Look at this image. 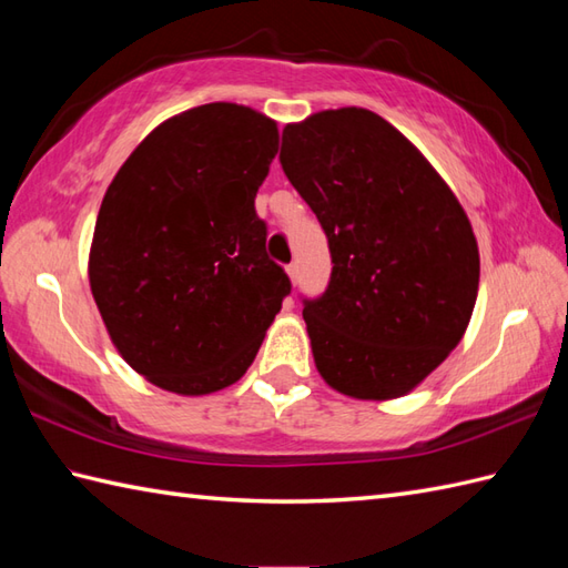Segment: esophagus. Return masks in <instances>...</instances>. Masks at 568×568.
<instances>
[{"instance_id":"34e87169","label":"esophagus","mask_w":568,"mask_h":568,"mask_svg":"<svg viewBox=\"0 0 568 568\" xmlns=\"http://www.w3.org/2000/svg\"><path fill=\"white\" fill-rule=\"evenodd\" d=\"M287 277H291V283L295 285L297 283V277H300V271H297V263H291V265H287Z\"/></svg>"}]
</instances>
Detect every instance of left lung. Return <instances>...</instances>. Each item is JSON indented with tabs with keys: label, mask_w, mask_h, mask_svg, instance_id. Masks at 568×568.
Instances as JSON below:
<instances>
[{
	"label": "left lung",
	"mask_w": 568,
	"mask_h": 568,
	"mask_svg": "<svg viewBox=\"0 0 568 568\" xmlns=\"http://www.w3.org/2000/svg\"><path fill=\"white\" fill-rule=\"evenodd\" d=\"M281 165L334 263L303 310L320 376L358 400L407 395L474 315L480 258L464 207L400 131L361 106L287 124Z\"/></svg>",
	"instance_id": "8db88e82"
}]
</instances>
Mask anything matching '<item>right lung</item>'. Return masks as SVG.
<instances>
[{
  "mask_svg": "<svg viewBox=\"0 0 568 568\" xmlns=\"http://www.w3.org/2000/svg\"><path fill=\"white\" fill-rule=\"evenodd\" d=\"M275 153L273 119L202 104L155 126L104 192L92 297L116 352L163 390L236 383L291 293L253 207Z\"/></svg>",
  "mask_w": 568,
  "mask_h": 568,
  "instance_id": "obj_1",
  "label": "right lung"
}]
</instances>
